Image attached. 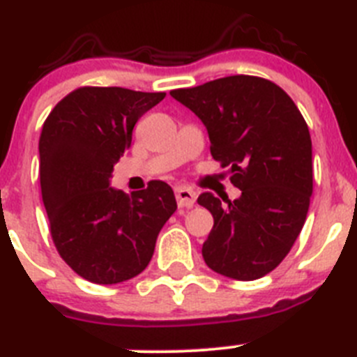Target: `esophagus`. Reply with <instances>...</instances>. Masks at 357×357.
<instances>
[{
    "label": "esophagus",
    "mask_w": 357,
    "mask_h": 357,
    "mask_svg": "<svg viewBox=\"0 0 357 357\" xmlns=\"http://www.w3.org/2000/svg\"><path fill=\"white\" fill-rule=\"evenodd\" d=\"M175 198L178 207H185V209H189V207H193L195 202H197V193H195L191 188L178 185V188H175Z\"/></svg>",
    "instance_id": "obj_1"
}]
</instances>
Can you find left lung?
<instances>
[{
  "label": "left lung",
  "mask_w": 357,
  "mask_h": 357,
  "mask_svg": "<svg viewBox=\"0 0 357 357\" xmlns=\"http://www.w3.org/2000/svg\"><path fill=\"white\" fill-rule=\"evenodd\" d=\"M206 125L211 155L230 169L241 197L202 193L214 225L202 247L216 273L254 280L275 270L301 234L313 193L311 135L279 85L250 75L172 91Z\"/></svg>",
  "instance_id": "left-lung-1"
}]
</instances>
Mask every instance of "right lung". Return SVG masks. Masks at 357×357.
Returning a JSON list of instances; mask_svg holds the SVG:
<instances>
[{
	"label": "right lung",
	"mask_w": 357,
	"mask_h": 357,
	"mask_svg": "<svg viewBox=\"0 0 357 357\" xmlns=\"http://www.w3.org/2000/svg\"><path fill=\"white\" fill-rule=\"evenodd\" d=\"M166 93L78 87L56 103L39 139L40 191L50 232L73 272L118 284L150 263L164 223L176 211L173 189L150 181L130 197L110 188L137 119Z\"/></svg>",
	"instance_id": "right-lung-1"
}]
</instances>
